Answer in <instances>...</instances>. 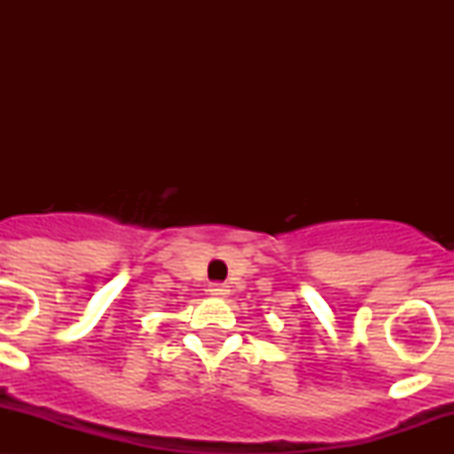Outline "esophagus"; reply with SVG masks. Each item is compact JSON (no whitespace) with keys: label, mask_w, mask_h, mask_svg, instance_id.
<instances>
[{"label":"esophagus","mask_w":454,"mask_h":454,"mask_svg":"<svg viewBox=\"0 0 454 454\" xmlns=\"http://www.w3.org/2000/svg\"><path fill=\"white\" fill-rule=\"evenodd\" d=\"M211 294L213 296H222V299H223V296L231 294V290H228L226 284H213L211 286Z\"/></svg>","instance_id":"34e87169"}]
</instances>
